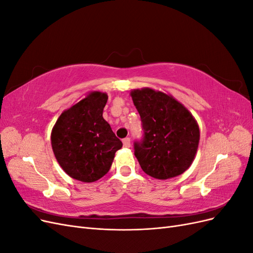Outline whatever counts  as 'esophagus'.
<instances>
[{
	"instance_id": "34e87169",
	"label": "esophagus",
	"mask_w": 253,
	"mask_h": 253,
	"mask_svg": "<svg viewBox=\"0 0 253 253\" xmlns=\"http://www.w3.org/2000/svg\"><path fill=\"white\" fill-rule=\"evenodd\" d=\"M122 142H124V147L125 148H129V145H131V140H129L128 137H126V138H125L124 140H122Z\"/></svg>"
}]
</instances>
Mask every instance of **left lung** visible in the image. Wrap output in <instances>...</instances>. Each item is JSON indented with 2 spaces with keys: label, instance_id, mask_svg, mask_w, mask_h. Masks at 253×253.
<instances>
[{
  "label": "left lung",
  "instance_id": "left-lung-1",
  "mask_svg": "<svg viewBox=\"0 0 253 253\" xmlns=\"http://www.w3.org/2000/svg\"><path fill=\"white\" fill-rule=\"evenodd\" d=\"M134 105L143 135L134 142V154L144 173L157 179L175 177L194 160L200 142L197 122L172 96L152 88L134 89Z\"/></svg>",
  "mask_w": 253,
  "mask_h": 253
}]
</instances>
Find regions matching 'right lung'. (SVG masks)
I'll return each instance as SVG.
<instances>
[{
	"instance_id": "add662e5",
	"label": "right lung",
	"mask_w": 253,
	"mask_h": 253,
	"mask_svg": "<svg viewBox=\"0 0 253 253\" xmlns=\"http://www.w3.org/2000/svg\"><path fill=\"white\" fill-rule=\"evenodd\" d=\"M108 95L93 91L60 115L51 132V147L59 165L72 178L93 182L111 169L122 142L102 113Z\"/></svg>"
}]
</instances>
